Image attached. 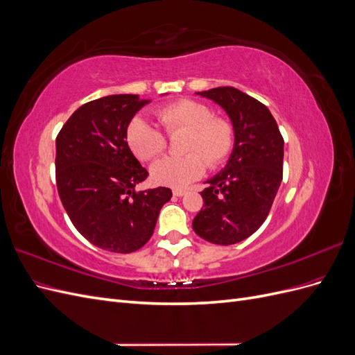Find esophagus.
<instances>
[{
    "label": "esophagus",
    "instance_id": "34e87169",
    "mask_svg": "<svg viewBox=\"0 0 355 355\" xmlns=\"http://www.w3.org/2000/svg\"><path fill=\"white\" fill-rule=\"evenodd\" d=\"M185 194H187L185 189H173V196L175 197H182V196H185Z\"/></svg>",
    "mask_w": 355,
    "mask_h": 355
}]
</instances>
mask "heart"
Here are the masks:
<instances>
[{
    "label": "heart",
    "instance_id": "b5f03b06",
    "mask_svg": "<svg viewBox=\"0 0 355 355\" xmlns=\"http://www.w3.org/2000/svg\"><path fill=\"white\" fill-rule=\"evenodd\" d=\"M159 123L168 136L187 133L182 153L184 157H164L153 164L151 176L159 185L184 188L201 178L206 167L216 168L232 153L235 135L232 124L213 116L206 103L180 99L157 111ZM127 144L136 157L153 159L166 151L164 133L142 116H135L125 132Z\"/></svg>",
    "mask_w": 355,
    "mask_h": 355
}]
</instances>
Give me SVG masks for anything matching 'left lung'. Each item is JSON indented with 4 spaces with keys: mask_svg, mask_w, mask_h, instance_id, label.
Returning a JSON list of instances; mask_svg holds the SVG:
<instances>
[{
    "mask_svg": "<svg viewBox=\"0 0 355 355\" xmlns=\"http://www.w3.org/2000/svg\"><path fill=\"white\" fill-rule=\"evenodd\" d=\"M197 94L228 114L235 142L228 164L206 182L192 228L209 243L230 245L250 237L270 213L283 179L284 141L270 110L252 96L234 87Z\"/></svg>",
    "mask_w": 355,
    "mask_h": 355,
    "instance_id": "8db88e82",
    "label": "left lung"
}]
</instances>
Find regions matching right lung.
Listing matches in <instances>:
<instances>
[{"label": "right lung", "instance_id": "add662e5", "mask_svg": "<svg viewBox=\"0 0 355 355\" xmlns=\"http://www.w3.org/2000/svg\"><path fill=\"white\" fill-rule=\"evenodd\" d=\"M149 101L111 94L84 103L56 137V184L71 222L85 240L114 253H132L148 243L164 187L136 191L148 171L125 141L127 125Z\"/></svg>", "mask_w": 355, "mask_h": 355}]
</instances>
